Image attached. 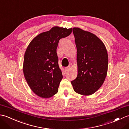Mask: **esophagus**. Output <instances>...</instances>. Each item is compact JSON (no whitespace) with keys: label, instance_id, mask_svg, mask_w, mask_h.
I'll return each instance as SVG.
<instances>
[{"label":"esophagus","instance_id":"1","mask_svg":"<svg viewBox=\"0 0 129 129\" xmlns=\"http://www.w3.org/2000/svg\"><path fill=\"white\" fill-rule=\"evenodd\" d=\"M70 66H68L67 67H65V70L66 71V72H68V71H69V70H70Z\"/></svg>","mask_w":129,"mask_h":129}]
</instances>
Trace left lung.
<instances>
[{"label": "left lung", "instance_id": "8db88e82", "mask_svg": "<svg viewBox=\"0 0 129 129\" xmlns=\"http://www.w3.org/2000/svg\"><path fill=\"white\" fill-rule=\"evenodd\" d=\"M77 48L78 76L71 81L74 91L94 94L102 85L108 72V55L105 45L95 35L79 28L73 29Z\"/></svg>", "mask_w": 129, "mask_h": 129}]
</instances>
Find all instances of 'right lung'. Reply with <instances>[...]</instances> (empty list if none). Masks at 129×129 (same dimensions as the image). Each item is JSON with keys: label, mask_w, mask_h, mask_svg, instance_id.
Segmentation results:
<instances>
[{"label": "right lung", "mask_w": 129, "mask_h": 129, "mask_svg": "<svg viewBox=\"0 0 129 129\" xmlns=\"http://www.w3.org/2000/svg\"><path fill=\"white\" fill-rule=\"evenodd\" d=\"M73 29L55 26L34 38L24 57V76L32 91L39 96L49 98L58 91L62 75L56 49L59 41L72 33Z\"/></svg>", "instance_id": "obj_1"}]
</instances>
